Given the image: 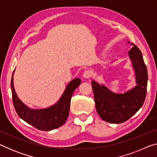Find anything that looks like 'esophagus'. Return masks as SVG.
I'll list each match as a JSON object with an SVG mask.
<instances>
[{
    "label": "esophagus",
    "instance_id": "1",
    "mask_svg": "<svg viewBox=\"0 0 157 157\" xmlns=\"http://www.w3.org/2000/svg\"><path fill=\"white\" fill-rule=\"evenodd\" d=\"M91 76H92V73H91V71H90L89 70H86L83 73V77L86 79L91 78Z\"/></svg>",
    "mask_w": 157,
    "mask_h": 157
}]
</instances>
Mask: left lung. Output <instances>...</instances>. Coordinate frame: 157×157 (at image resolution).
Instances as JSON below:
<instances>
[{
    "instance_id": "left-lung-1",
    "label": "left lung",
    "mask_w": 157,
    "mask_h": 157,
    "mask_svg": "<svg viewBox=\"0 0 157 157\" xmlns=\"http://www.w3.org/2000/svg\"><path fill=\"white\" fill-rule=\"evenodd\" d=\"M129 44V41H127ZM128 52L135 72L136 85L124 94H116L104 84L91 81L98 115L110 123H122L134 116L142 107L146 96L147 70L142 53L136 45Z\"/></svg>"
}]
</instances>
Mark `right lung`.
<instances>
[{
    "label": "right lung",
    "instance_id": "add662e5",
    "mask_svg": "<svg viewBox=\"0 0 157 157\" xmlns=\"http://www.w3.org/2000/svg\"><path fill=\"white\" fill-rule=\"evenodd\" d=\"M14 71L11 79V90L13 103L18 116L26 123L42 131H50L62 126L68 116L71 98L74 91L81 83L80 79L75 78L69 82L55 104L44 109H32L18 98L15 91L13 78Z\"/></svg>",
    "mask_w": 157,
    "mask_h": 157
}]
</instances>
